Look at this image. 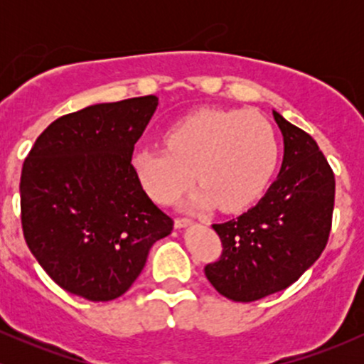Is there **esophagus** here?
Listing matches in <instances>:
<instances>
[{"mask_svg": "<svg viewBox=\"0 0 364 364\" xmlns=\"http://www.w3.org/2000/svg\"><path fill=\"white\" fill-rule=\"evenodd\" d=\"M190 224H193V220H191L190 217H176V219H174V225H176V228H186V225Z\"/></svg>", "mask_w": 364, "mask_h": 364, "instance_id": "esophagus-1", "label": "esophagus"}]
</instances>
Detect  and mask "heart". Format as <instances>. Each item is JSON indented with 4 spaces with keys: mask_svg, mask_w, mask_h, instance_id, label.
Wrapping results in <instances>:
<instances>
[{
    "mask_svg": "<svg viewBox=\"0 0 364 364\" xmlns=\"http://www.w3.org/2000/svg\"><path fill=\"white\" fill-rule=\"evenodd\" d=\"M274 128L258 114L203 109L166 133V147H144L132 164L145 191L173 203L193 183L202 185L190 205L237 212L262 195L277 166Z\"/></svg>",
    "mask_w": 364,
    "mask_h": 364,
    "instance_id": "heart-1",
    "label": "heart"
}]
</instances>
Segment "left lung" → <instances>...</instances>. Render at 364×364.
I'll return each instance as SVG.
<instances>
[{
    "mask_svg": "<svg viewBox=\"0 0 364 364\" xmlns=\"http://www.w3.org/2000/svg\"><path fill=\"white\" fill-rule=\"evenodd\" d=\"M284 135L281 173L248 212L212 224L223 253L207 263L217 292L252 303L284 291L318 260L332 229L336 178L316 141L274 111Z\"/></svg>",
    "mask_w": 364,
    "mask_h": 364,
    "instance_id": "left-lung-1",
    "label": "left lung"
}]
</instances>
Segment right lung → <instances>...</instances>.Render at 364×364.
I'll return each instance as SVG.
<instances>
[{"mask_svg": "<svg viewBox=\"0 0 364 364\" xmlns=\"http://www.w3.org/2000/svg\"><path fill=\"white\" fill-rule=\"evenodd\" d=\"M156 107V95H145L61 116L23 161L25 243L61 289L89 301L124 294L152 245L173 231L132 164Z\"/></svg>", "mask_w": 364, "mask_h": 364, "instance_id": "right-lung-1", "label": "right lung"}]
</instances>
